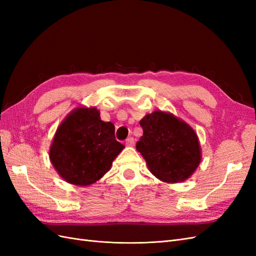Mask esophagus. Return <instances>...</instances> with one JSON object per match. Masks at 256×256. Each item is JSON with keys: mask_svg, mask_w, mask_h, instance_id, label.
Listing matches in <instances>:
<instances>
[{"mask_svg": "<svg viewBox=\"0 0 256 256\" xmlns=\"http://www.w3.org/2000/svg\"><path fill=\"white\" fill-rule=\"evenodd\" d=\"M126 145L127 146H134V138L132 136H129L126 138Z\"/></svg>", "mask_w": 256, "mask_h": 256, "instance_id": "1", "label": "esophagus"}]
</instances>
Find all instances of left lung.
<instances>
[{
    "label": "left lung",
    "instance_id": "1",
    "mask_svg": "<svg viewBox=\"0 0 256 256\" xmlns=\"http://www.w3.org/2000/svg\"><path fill=\"white\" fill-rule=\"evenodd\" d=\"M143 136L136 143L150 171L166 182L187 180L200 162L198 136L188 124L162 111L140 120Z\"/></svg>",
    "mask_w": 256,
    "mask_h": 256
}]
</instances>
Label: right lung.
Masks as SVG:
<instances>
[{
	"instance_id": "1",
	"label": "right lung",
	"mask_w": 256,
	"mask_h": 256,
	"mask_svg": "<svg viewBox=\"0 0 256 256\" xmlns=\"http://www.w3.org/2000/svg\"><path fill=\"white\" fill-rule=\"evenodd\" d=\"M111 122L100 118L95 108H78L58 128L50 160L58 174L72 184L88 186L109 171L124 150Z\"/></svg>"
}]
</instances>
